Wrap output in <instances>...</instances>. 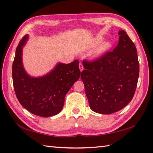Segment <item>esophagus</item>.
I'll return each instance as SVG.
<instances>
[{"mask_svg":"<svg viewBox=\"0 0 153 153\" xmlns=\"http://www.w3.org/2000/svg\"><path fill=\"white\" fill-rule=\"evenodd\" d=\"M79 69H80L81 72H82V71L83 69H84V67H83V65H82V63H80H80H79Z\"/></svg>","mask_w":153,"mask_h":153,"instance_id":"esophagus-1","label":"esophagus"}]
</instances>
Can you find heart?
I'll use <instances>...</instances> for the list:
<instances>
[{"label": "heart", "mask_w": 153, "mask_h": 153, "mask_svg": "<svg viewBox=\"0 0 153 153\" xmlns=\"http://www.w3.org/2000/svg\"><path fill=\"white\" fill-rule=\"evenodd\" d=\"M101 41H102V39L97 38L94 41V45H98V44H100ZM111 44L110 42H105L100 46V48L99 49V52L103 53V52H106V51H107L108 50H109L111 48Z\"/></svg>", "instance_id": "b5f03b06"}]
</instances>
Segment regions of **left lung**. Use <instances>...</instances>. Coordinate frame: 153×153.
<instances>
[{
	"label": "left lung",
	"mask_w": 153,
	"mask_h": 153,
	"mask_svg": "<svg viewBox=\"0 0 153 153\" xmlns=\"http://www.w3.org/2000/svg\"><path fill=\"white\" fill-rule=\"evenodd\" d=\"M118 44L91 62L83 60L81 73L91 109L109 114L130 102L140 73L137 49L124 30H119Z\"/></svg>",
	"instance_id": "8db88e82"
}]
</instances>
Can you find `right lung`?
Wrapping results in <instances>:
<instances>
[{
  "instance_id": "right-lung-1",
  "label": "right lung",
  "mask_w": 153,
  "mask_h": 153,
  "mask_svg": "<svg viewBox=\"0 0 153 153\" xmlns=\"http://www.w3.org/2000/svg\"><path fill=\"white\" fill-rule=\"evenodd\" d=\"M28 35H25L17 47L12 65L13 88L19 102L33 114L49 117L60 113L65 95L79 80V62L58 63L46 75L31 77L27 74L22 63V50Z\"/></svg>"
}]
</instances>
